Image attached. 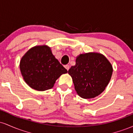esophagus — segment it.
Listing matches in <instances>:
<instances>
[{
	"label": "esophagus",
	"mask_w": 133,
	"mask_h": 133,
	"mask_svg": "<svg viewBox=\"0 0 133 133\" xmlns=\"http://www.w3.org/2000/svg\"><path fill=\"white\" fill-rule=\"evenodd\" d=\"M64 67H65V68L67 70H68V71L69 69V65H65Z\"/></svg>",
	"instance_id": "34e87169"
}]
</instances>
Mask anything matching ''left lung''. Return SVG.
<instances>
[{
	"label": "left lung",
	"mask_w": 133,
	"mask_h": 133,
	"mask_svg": "<svg viewBox=\"0 0 133 133\" xmlns=\"http://www.w3.org/2000/svg\"><path fill=\"white\" fill-rule=\"evenodd\" d=\"M68 73L72 78L77 94L84 99L96 97L104 91L112 73V67L103 55L81 54Z\"/></svg>",
	"instance_id": "8db88e82"
}]
</instances>
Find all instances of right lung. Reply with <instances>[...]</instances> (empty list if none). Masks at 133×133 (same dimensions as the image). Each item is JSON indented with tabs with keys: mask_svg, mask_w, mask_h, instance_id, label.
I'll return each instance as SVG.
<instances>
[{
	"mask_svg": "<svg viewBox=\"0 0 133 133\" xmlns=\"http://www.w3.org/2000/svg\"><path fill=\"white\" fill-rule=\"evenodd\" d=\"M20 69L27 84L41 91L52 88L61 75L68 72L46 45L29 50L21 59Z\"/></svg>",
	"mask_w": 133,
	"mask_h": 133,
	"instance_id": "add662e5",
	"label": "right lung"
}]
</instances>
